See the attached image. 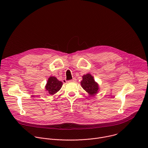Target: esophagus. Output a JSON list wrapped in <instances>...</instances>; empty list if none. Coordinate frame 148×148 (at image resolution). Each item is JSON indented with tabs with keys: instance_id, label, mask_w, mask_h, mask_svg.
<instances>
[{
	"instance_id": "34e87169",
	"label": "esophagus",
	"mask_w": 148,
	"mask_h": 148,
	"mask_svg": "<svg viewBox=\"0 0 148 148\" xmlns=\"http://www.w3.org/2000/svg\"><path fill=\"white\" fill-rule=\"evenodd\" d=\"M69 82H76V79H75V78H73V79L69 81Z\"/></svg>"
}]
</instances>
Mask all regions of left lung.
Returning a JSON list of instances; mask_svg holds the SVG:
<instances>
[{
    "label": "left lung",
    "instance_id": "left-lung-1",
    "mask_svg": "<svg viewBox=\"0 0 148 148\" xmlns=\"http://www.w3.org/2000/svg\"><path fill=\"white\" fill-rule=\"evenodd\" d=\"M81 85L82 88L90 96L95 95L99 91L98 84L95 81L93 76L89 73L82 76Z\"/></svg>",
    "mask_w": 148,
    "mask_h": 148
}]
</instances>
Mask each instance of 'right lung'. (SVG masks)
<instances>
[{
  "label": "right lung",
  "mask_w": 148,
  "mask_h": 148,
  "mask_svg": "<svg viewBox=\"0 0 148 148\" xmlns=\"http://www.w3.org/2000/svg\"><path fill=\"white\" fill-rule=\"evenodd\" d=\"M62 82L55 77H50L47 81L45 89L49 95H53L56 94L61 88Z\"/></svg>",
  "instance_id": "add662e5"
}]
</instances>
